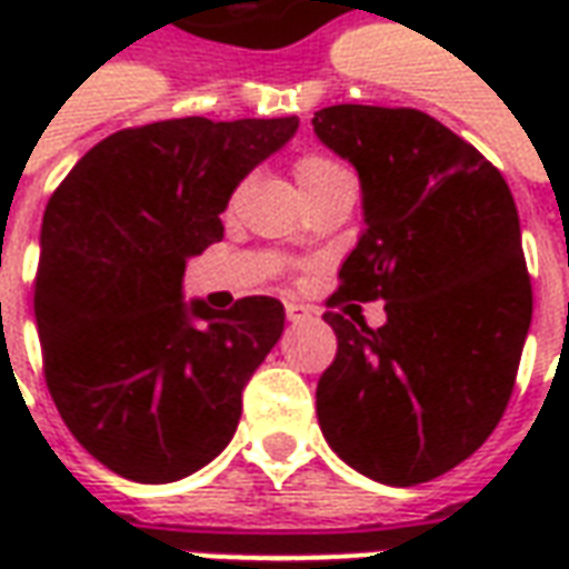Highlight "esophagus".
Segmentation results:
<instances>
[{
	"mask_svg": "<svg viewBox=\"0 0 569 569\" xmlns=\"http://www.w3.org/2000/svg\"><path fill=\"white\" fill-rule=\"evenodd\" d=\"M317 310L308 308V305H298V301H286V320L289 322H301L308 320V317H313Z\"/></svg>",
	"mask_w": 569,
	"mask_h": 569,
	"instance_id": "34e87169",
	"label": "esophagus"
}]
</instances>
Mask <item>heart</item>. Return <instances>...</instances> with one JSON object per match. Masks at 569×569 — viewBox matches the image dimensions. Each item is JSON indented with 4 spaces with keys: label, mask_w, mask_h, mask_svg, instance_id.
Here are the masks:
<instances>
[{
    "label": "heart",
    "mask_w": 569,
    "mask_h": 569,
    "mask_svg": "<svg viewBox=\"0 0 569 569\" xmlns=\"http://www.w3.org/2000/svg\"><path fill=\"white\" fill-rule=\"evenodd\" d=\"M338 167H341V163L329 161V158H322V154H301V158L296 161L298 186H301V188L310 186L313 179H320V176L332 173V170H338Z\"/></svg>",
    "instance_id": "heart-1"
}]
</instances>
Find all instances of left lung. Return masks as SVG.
I'll return each mask as SVG.
<instances>
[{
    "mask_svg": "<svg viewBox=\"0 0 569 569\" xmlns=\"http://www.w3.org/2000/svg\"><path fill=\"white\" fill-rule=\"evenodd\" d=\"M313 133L357 167L366 216L329 308L387 310L381 329L326 313L338 353L317 418L347 466L411 488L476 453L509 406L533 313L518 210L500 170L427 112L329 106Z\"/></svg>",
    "mask_w": 569,
    "mask_h": 569,
    "instance_id": "obj_1",
    "label": "left lung"
}]
</instances>
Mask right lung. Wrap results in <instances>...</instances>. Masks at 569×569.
Returning <instances> with one entry per match:
<instances>
[{
  "label": "right lung",
  "instance_id": "obj_1",
  "mask_svg": "<svg viewBox=\"0 0 569 569\" xmlns=\"http://www.w3.org/2000/svg\"><path fill=\"white\" fill-rule=\"evenodd\" d=\"M296 130V116L118 130L48 200L36 273L44 381L81 448L121 478L179 481L234 436L283 305L249 296L212 310L182 298V277L222 240L243 176Z\"/></svg>",
  "mask_w": 569,
  "mask_h": 569
}]
</instances>
